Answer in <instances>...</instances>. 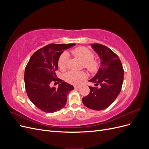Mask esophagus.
<instances>
[{
  "instance_id": "34e87169",
  "label": "esophagus",
  "mask_w": 149,
  "mask_h": 149,
  "mask_svg": "<svg viewBox=\"0 0 149 149\" xmlns=\"http://www.w3.org/2000/svg\"><path fill=\"white\" fill-rule=\"evenodd\" d=\"M80 86L79 85H75V86H74V89H78V88H79Z\"/></svg>"
}]
</instances>
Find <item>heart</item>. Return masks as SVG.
<instances>
[{"instance_id":"b5f03b06","label":"heart","mask_w":149,"mask_h":149,"mask_svg":"<svg viewBox=\"0 0 149 149\" xmlns=\"http://www.w3.org/2000/svg\"><path fill=\"white\" fill-rule=\"evenodd\" d=\"M71 53L84 63V67L90 73H94L97 71L100 65V62L94 59V53L90 49L84 47H80L72 50ZM68 58V55L66 53H63L60 56L58 65L61 70L66 68ZM86 78V74L83 71H70L65 75V80L72 84H78Z\"/></svg>"}]
</instances>
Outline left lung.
Here are the masks:
<instances>
[{"instance_id":"left-lung-1","label":"left lung","mask_w":149,"mask_h":149,"mask_svg":"<svg viewBox=\"0 0 149 149\" xmlns=\"http://www.w3.org/2000/svg\"><path fill=\"white\" fill-rule=\"evenodd\" d=\"M91 46L100 57L101 65L96 74L89 80L96 87L89 86L90 93L82 101L89 109L101 111L109 107L118 96L123 83L124 70L119 58L110 48L99 43Z\"/></svg>"}]
</instances>
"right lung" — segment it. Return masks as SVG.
Here are the masks:
<instances>
[{
  "label": "right lung",
  "mask_w": 149,
  "mask_h": 149,
  "mask_svg": "<svg viewBox=\"0 0 149 149\" xmlns=\"http://www.w3.org/2000/svg\"><path fill=\"white\" fill-rule=\"evenodd\" d=\"M75 45L72 44H49L35 52L25 70L24 81L26 94L33 104L41 111L53 113L62 109L66 104L67 96L72 85L57 79L55 71L58 61L64 50ZM61 82L58 88L51 84Z\"/></svg>",
  "instance_id": "1"
}]
</instances>
